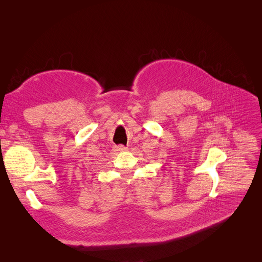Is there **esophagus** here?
Masks as SVG:
<instances>
[{
  "instance_id": "esophagus-1",
  "label": "esophagus",
  "mask_w": 262,
  "mask_h": 262,
  "mask_svg": "<svg viewBox=\"0 0 262 262\" xmlns=\"http://www.w3.org/2000/svg\"><path fill=\"white\" fill-rule=\"evenodd\" d=\"M117 149L119 150V152H121V153H122V152H125V150H126L127 148H126L125 146H123V145H120V146H118V147H117Z\"/></svg>"
}]
</instances>
